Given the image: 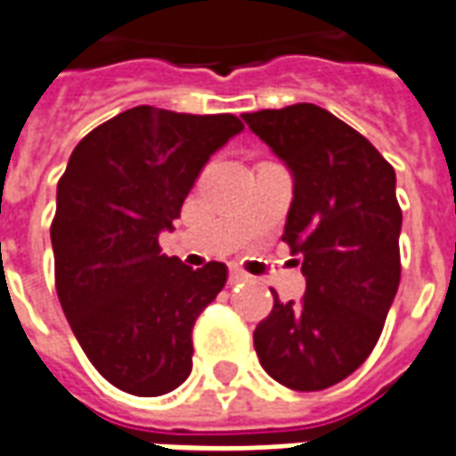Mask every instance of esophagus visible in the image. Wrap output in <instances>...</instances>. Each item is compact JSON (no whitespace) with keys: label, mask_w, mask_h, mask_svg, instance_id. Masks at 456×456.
I'll return each instance as SVG.
<instances>
[{"label":"esophagus","mask_w":456,"mask_h":456,"mask_svg":"<svg viewBox=\"0 0 456 456\" xmlns=\"http://www.w3.org/2000/svg\"><path fill=\"white\" fill-rule=\"evenodd\" d=\"M229 283H232V286H237V283H248V276L244 273V271L234 268V271L229 273Z\"/></svg>","instance_id":"esophagus-1"}]
</instances>
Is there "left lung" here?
I'll return each instance as SVG.
<instances>
[{
    "instance_id": "8db88e82",
    "label": "left lung",
    "mask_w": 456,
    "mask_h": 456,
    "mask_svg": "<svg viewBox=\"0 0 456 456\" xmlns=\"http://www.w3.org/2000/svg\"><path fill=\"white\" fill-rule=\"evenodd\" d=\"M241 117L293 175L283 241L307 286L256 325L258 362L293 391H322L366 362L401 283L395 170L317 104Z\"/></svg>"
}]
</instances>
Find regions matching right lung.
<instances>
[{"label":"right lung","mask_w":456,"mask_h":456,"mask_svg":"<svg viewBox=\"0 0 456 456\" xmlns=\"http://www.w3.org/2000/svg\"><path fill=\"white\" fill-rule=\"evenodd\" d=\"M244 124L141 104L93 129L58 180L51 244L55 290L73 335L107 381L163 395L192 371V327L227 266L192 271L160 254L209 156Z\"/></svg>","instance_id":"right-lung-1"}]
</instances>
